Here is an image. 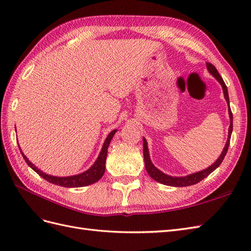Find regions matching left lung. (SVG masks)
I'll use <instances>...</instances> for the list:
<instances>
[{
	"label": "left lung",
	"instance_id": "obj_1",
	"mask_svg": "<svg viewBox=\"0 0 251 251\" xmlns=\"http://www.w3.org/2000/svg\"><path fill=\"white\" fill-rule=\"evenodd\" d=\"M206 68L208 72L214 76L220 85L222 86L223 89V93L224 97L226 100L227 104H228V113H229V119H230V126L228 128V138H227L225 147L222 151L221 155L219 156V158L216 160V162L212 163L210 166H208L207 169L202 170L200 172H197L191 175H187V176L184 177H173L170 176V175H166L162 173L160 170H158L156 166L151 163V158H150V153H149V148H148V142L146 138L143 137V157H144V163H146V170L148 174L151 176V179H154L155 181L159 182V183L164 184V185H169V186H176V187H182V186H189V185H194L196 183H198L201 180L204 178H206L210 173L214 172L217 168H219L220 164L222 163L223 159L227 153V150H228L229 147V141H230V136L232 132V113L229 108V97H228V91H227V87L225 85V82L223 78L221 77V75L219 74L218 70L216 69V67L214 65H211L210 63H206Z\"/></svg>",
	"mask_w": 251,
	"mask_h": 251
}]
</instances>
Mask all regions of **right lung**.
I'll return each instance as SVG.
<instances>
[{
    "label": "right lung",
    "mask_w": 251,
    "mask_h": 251,
    "mask_svg": "<svg viewBox=\"0 0 251 251\" xmlns=\"http://www.w3.org/2000/svg\"><path fill=\"white\" fill-rule=\"evenodd\" d=\"M116 132H117V130H113L108 135V137L105 138V140L103 142V146L101 148L100 155H98V157L96 159V161L94 162V164L91 166L89 170H87L86 172H83L81 174L74 175V176H69V177L51 176V175H48L46 173L42 172L41 170L37 169L31 161H29V159L24 155V153H23L22 150L21 149L20 150H21L23 158L25 159L26 163L30 166V168H31L35 173L39 174L42 178H44L45 180H47L48 182H50V183L55 184V185H59V186H64V187L87 186V185L95 183V182H97L103 176L104 171H105V159H107L108 148L110 146V142L113 138V136L115 135Z\"/></svg>",
    "instance_id": "obj_1"
}]
</instances>
